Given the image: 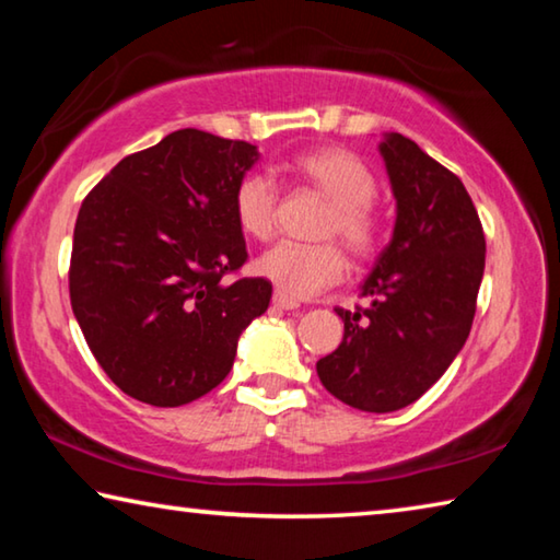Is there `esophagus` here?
<instances>
[{
	"mask_svg": "<svg viewBox=\"0 0 560 560\" xmlns=\"http://www.w3.org/2000/svg\"><path fill=\"white\" fill-rule=\"evenodd\" d=\"M271 303L277 308H283V311H291V308H299V301L296 299H291V296H287V293H281V291H273V299H271Z\"/></svg>",
	"mask_w": 560,
	"mask_h": 560,
	"instance_id": "obj_1",
	"label": "esophagus"
}]
</instances>
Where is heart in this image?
<instances>
[{"label":"heart","instance_id":"heart-1","mask_svg":"<svg viewBox=\"0 0 560 560\" xmlns=\"http://www.w3.org/2000/svg\"><path fill=\"white\" fill-rule=\"evenodd\" d=\"M291 175L324 197L330 212L320 240H338L350 259L368 261L383 240V220L373 207L377 177L363 158L343 148H316L291 160ZM234 220L252 240L267 242L277 230L279 192L269 177L246 175L234 187ZM346 254L338 244L281 242L261 254L257 271L291 299H311L346 279Z\"/></svg>","mask_w":560,"mask_h":560}]
</instances>
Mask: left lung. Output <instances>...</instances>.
<instances>
[{"mask_svg": "<svg viewBox=\"0 0 560 560\" xmlns=\"http://www.w3.org/2000/svg\"><path fill=\"white\" fill-rule=\"evenodd\" d=\"M397 220L360 296L336 308L343 340L316 371L330 395L355 410L393 412L440 381L467 340L485 277V230L462 179L415 140L381 143Z\"/></svg>", "mask_w": 560, "mask_h": 560, "instance_id": "1", "label": "left lung"}]
</instances>
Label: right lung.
<instances>
[{"mask_svg": "<svg viewBox=\"0 0 560 560\" xmlns=\"http://www.w3.org/2000/svg\"><path fill=\"white\" fill-rule=\"evenodd\" d=\"M257 148L183 128L122 158L73 226L71 308L122 393L155 407L197 400L230 375L242 330L271 283L240 273L246 254L234 187Z\"/></svg>", "mask_w": 560, "mask_h": 560, "instance_id": "1", "label": "right lung"}]
</instances>
